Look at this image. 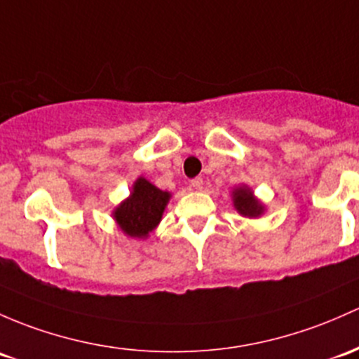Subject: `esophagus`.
Segmentation results:
<instances>
[{
    "mask_svg": "<svg viewBox=\"0 0 359 359\" xmlns=\"http://www.w3.org/2000/svg\"><path fill=\"white\" fill-rule=\"evenodd\" d=\"M191 187L194 191H201L203 189V179H199V177H198V179H192L191 180Z\"/></svg>",
    "mask_w": 359,
    "mask_h": 359,
    "instance_id": "34e87169",
    "label": "esophagus"
}]
</instances>
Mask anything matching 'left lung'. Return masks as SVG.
I'll list each match as a JSON object with an SVG mask.
<instances>
[{"label": "left lung", "mask_w": 359, "mask_h": 359, "mask_svg": "<svg viewBox=\"0 0 359 359\" xmlns=\"http://www.w3.org/2000/svg\"><path fill=\"white\" fill-rule=\"evenodd\" d=\"M232 201L233 208L237 210V213L243 215V217L258 218L262 217L263 211H265L263 203L255 198V194H252V191L249 189L248 186L236 187V189L232 191Z\"/></svg>", "instance_id": "1"}]
</instances>
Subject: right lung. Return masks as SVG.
<instances>
[{
  "mask_svg": "<svg viewBox=\"0 0 359 359\" xmlns=\"http://www.w3.org/2000/svg\"><path fill=\"white\" fill-rule=\"evenodd\" d=\"M168 199L170 192L158 189L144 177H139L129 198L113 210V218L123 233L146 239L161 222Z\"/></svg>",
  "mask_w": 359,
  "mask_h": 359,
  "instance_id": "obj_1",
  "label": "right lung"
}]
</instances>
